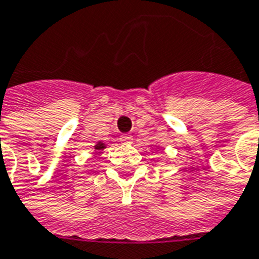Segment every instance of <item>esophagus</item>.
I'll return each instance as SVG.
<instances>
[{"instance_id":"34e87169","label":"esophagus","mask_w":259,"mask_h":259,"mask_svg":"<svg viewBox=\"0 0 259 259\" xmlns=\"http://www.w3.org/2000/svg\"><path fill=\"white\" fill-rule=\"evenodd\" d=\"M120 142L124 144L132 143V136L131 135H123L121 138H120Z\"/></svg>"}]
</instances>
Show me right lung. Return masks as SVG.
Instances as JSON below:
<instances>
[{
	"mask_svg": "<svg viewBox=\"0 0 259 259\" xmlns=\"http://www.w3.org/2000/svg\"><path fill=\"white\" fill-rule=\"evenodd\" d=\"M105 147H107V146H105V143H102V142H98V143L94 146V150H96V151H101V150H104Z\"/></svg>",
	"mask_w": 259,
	"mask_h": 259,
	"instance_id": "add662e5",
	"label": "right lung"
}]
</instances>
